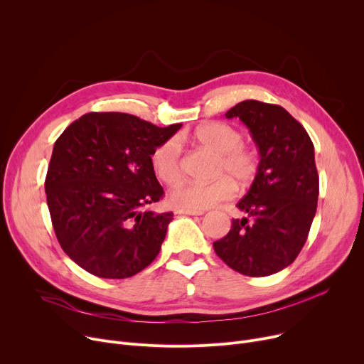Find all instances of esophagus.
<instances>
[{"label": "esophagus", "mask_w": 364, "mask_h": 364, "mask_svg": "<svg viewBox=\"0 0 364 364\" xmlns=\"http://www.w3.org/2000/svg\"><path fill=\"white\" fill-rule=\"evenodd\" d=\"M177 213L180 215H203V210H184V209H178Z\"/></svg>", "instance_id": "34e87169"}]
</instances>
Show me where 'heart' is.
Listing matches in <instances>:
<instances>
[{"mask_svg": "<svg viewBox=\"0 0 364 364\" xmlns=\"http://www.w3.org/2000/svg\"><path fill=\"white\" fill-rule=\"evenodd\" d=\"M195 140L202 148L218 155L210 183L184 181L169 191L168 200L174 208L184 210H203L234 196L235 185L249 187L259 171V154L246 144L241 133L225 123L213 121L200 126ZM151 164L156 177L165 184H174L181 177V143L178 137H169L154 149Z\"/></svg>", "mask_w": 364, "mask_h": 364, "instance_id": "obj_1", "label": "heart"}]
</instances>
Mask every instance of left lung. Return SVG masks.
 <instances>
[{
	"mask_svg": "<svg viewBox=\"0 0 364 364\" xmlns=\"http://www.w3.org/2000/svg\"><path fill=\"white\" fill-rule=\"evenodd\" d=\"M246 124L259 149V171L237 208L230 232L213 243L231 269L268 277L291 264L303 249L319 196L314 146L299 121L279 105L247 100L225 114Z\"/></svg>",
	"mask_w": 364,
	"mask_h": 364,
	"instance_id": "obj_1",
	"label": "left lung"
}]
</instances>
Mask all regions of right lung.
I'll return each mask as SVG.
<instances>
[{
  "instance_id": "obj_1",
  "label": "right lung",
  "mask_w": 364,
  "mask_h": 364,
  "mask_svg": "<svg viewBox=\"0 0 364 364\" xmlns=\"http://www.w3.org/2000/svg\"><path fill=\"white\" fill-rule=\"evenodd\" d=\"M180 129L123 112H89L57 139L46 203L60 246L80 268L123 279L158 256L173 212L143 209L164 195L151 155Z\"/></svg>"
}]
</instances>
